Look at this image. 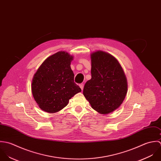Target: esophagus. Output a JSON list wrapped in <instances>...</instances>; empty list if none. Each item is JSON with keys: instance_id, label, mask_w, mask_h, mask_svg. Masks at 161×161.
Instances as JSON below:
<instances>
[{"instance_id": "34e87169", "label": "esophagus", "mask_w": 161, "mask_h": 161, "mask_svg": "<svg viewBox=\"0 0 161 161\" xmlns=\"http://www.w3.org/2000/svg\"><path fill=\"white\" fill-rule=\"evenodd\" d=\"M79 86H80V87L81 88V90H83V87H84V84L81 83V84H80V85H79Z\"/></svg>"}]
</instances>
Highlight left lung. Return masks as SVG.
Here are the masks:
<instances>
[{"instance_id":"left-lung-1","label":"left lung","mask_w":161,"mask_h":161,"mask_svg":"<svg viewBox=\"0 0 161 161\" xmlns=\"http://www.w3.org/2000/svg\"><path fill=\"white\" fill-rule=\"evenodd\" d=\"M91 58L92 79L85 83L83 93L95 110L108 114L119 108L125 99L126 78L118 60L110 54L97 51Z\"/></svg>"}]
</instances>
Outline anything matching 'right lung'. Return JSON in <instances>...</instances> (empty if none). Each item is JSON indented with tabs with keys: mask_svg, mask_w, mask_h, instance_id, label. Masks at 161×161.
<instances>
[{
	"mask_svg": "<svg viewBox=\"0 0 161 161\" xmlns=\"http://www.w3.org/2000/svg\"><path fill=\"white\" fill-rule=\"evenodd\" d=\"M73 57L58 52L47 58L38 69L33 78V96L43 111L53 113L62 109L69 99L81 92L74 82L71 69Z\"/></svg>",
	"mask_w": 161,
	"mask_h": 161,
	"instance_id": "add662e5",
	"label": "right lung"
}]
</instances>
